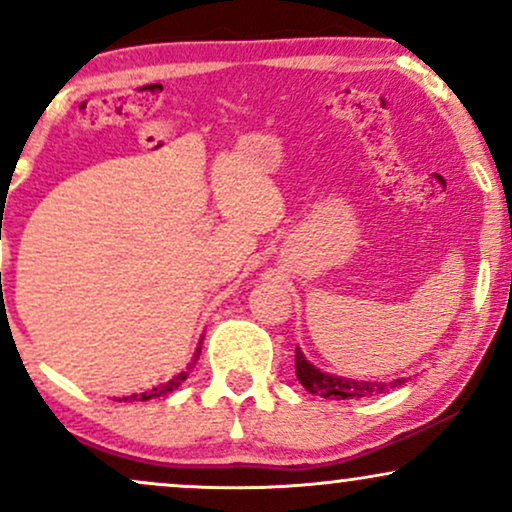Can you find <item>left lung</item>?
Masks as SVG:
<instances>
[{
	"instance_id": "left-lung-1",
	"label": "left lung",
	"mask_w": 512,
	"mask_h": 512,
	"mask_svg": "<svg viewBox=\"0 0 512 512\" xmlns=\"http://www.w3.org/2000/svg\"><path fill=\"white\" fill-rule=\"evenodd\" d=\"M295 377H298L300 384H303L310 393L331 400H367L405 384L403 377L386 384V381H357L338 377V374L322 372V369H317L310 360H307L300 348H295Z\"/></svg>"
}]
</instances>
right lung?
I'll return each mask as SVG.
<instances>
[{"instance_id":"add662e5","label":"right lung","mask_w":512,"mask_h":512,"mask_svg":"<svg viewBox=\"0 0 512 512\" xmlns=\"http://www.w3.org/2000/svg\"><path fill=\"white\" fill-rule=\"evenodd\" d=\"M202 346V338H200V343H197V348H195V353H193V360L188 362V367L183 369L181 374H176L174 379H169L166 381L164 386H159V389H152V391H145V393H133V396H128V398H123V400H150V398H157V396H164V393H171V391H176L178 386L183 384V381L188 379V374L193 372V367H195V362L200 360V348ZM121 400V398H119Z\"/></svg>"}]
</instances>
